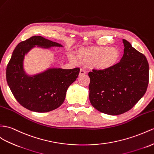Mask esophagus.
Instances as JSON below:
<instances>
[{
  "instance_id": "esophagus-1",
  "label": "esophagus",
  "mask_w": 154,
  "mask_h": 154,
  "mask_svg": "<svg viewBox=\"0 0 154 154\" xmlns=\"http://www.w3.org/2000/svg\"><path fill=\"white\" fill-rule=\"evenodd\" d=\"M85 74H86V72H85V71L84 69H80V73H79L80 75H85Z\"/></svg>"
}]
</instances>
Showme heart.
I'll return each instance as SVG.
<instances>
[{
	"label": "heart",
	"mask_w": 154,
	"mask_h": 154,
	"mask_svg": "<svg viewBox=\"0 0 154 154\" xmlns=\"http://www.w3.org/2000/svg\"><path fill=\"white\" fill-rule=\"evenodd\" d=\"M120 57V51L111 47H99L85 48L79 51L78 58L81 62L91 63L94 68L99 70H107L115 66ZM70 60L77 63V58L73 55Z\"/></svg>",
	"instance_id": "heart-1"
}]
</instances>
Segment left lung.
<instances>
[{
    "label": "left lung",
    "mask_w": 154,
    "mask_h": 154,
    "mask_svg": "<svg viewBox=\"0 0 154 154\" xmlns=\"http://www.w3.org/2000/svg\"><path fill=\"white\" fill-rule=\"evenodd\" d=\"M120 62L107 70L93 69L90 79L89 99L97 111L118 115L129 111L147 90L149 65L146 58L125 39Z\"/></svg>",
    "instance_id": "left-lung-1"
}]
</instances>
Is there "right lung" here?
I'll return each mask as SVG.
<instances>
[{"mask_svg": "<svg viewBox=\"0 0 154 154\" xmlns=\"http://www.w3.org/2000/svg\"><path fill=\"white\" fill-rule=\"evenodd\" d=\"M49 49L63 45L39 36L30 38L16 46L6 68V81L16 100L36 112H49L64 103L67 90L75 81L80 69L48 68L34 75L24 69L26 55L34 47Z\"/></svg>", "mask_w": 154, "mask_h": 154, "instance_id": "right-lung-1", "label": "right lung"}]
</instances>
